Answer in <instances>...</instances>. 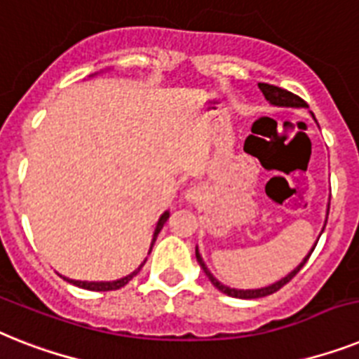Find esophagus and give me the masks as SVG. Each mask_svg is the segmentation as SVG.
Here are the masks:
<instances>
[{
	"label": "esophagus",
	"instance_id": "34e87169",
	"mask_svg": "<svg viewBox=\"0 0 359 359\" xmlns=\"http://www.w3.org/2000/svg\"><path fill=\"white\" fill-rule=\"evenodd\" d=\"M185 198L189 201H198L201 198L200 189H198V187H191V189H189V191L185 192Z\"/></svg>",
	"mask_w": 359,
	"mask_h": 359
}]
</instances>
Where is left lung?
Wrapping results in <instances>:
<instances>
[{"label":"left lung","mask_w":359,"mask_h":359,"mask_svg":"<svg viewBox=\"0 0 359 359\" xmlns=\"http://www.w3.org/2000/svg\"><path fill=\"white\" fill-rule=\"evenodd\" d=\"M259 88H260V91L264 93L266 100H268L269 104L277 106V108H308L306 102H304L301 97H297V95H293L292 91H286V90H283V88H277V86L264 84V82H260ZM312 117H313V114H312ZM328 209H330V205H328ZM328 209H327V216H328ZM325 226H327V222H325ZM323 229H325V227H323ZM316 245H318V240H316V244L312 245L310 253H308L306 257L303 259V262H301L297 268L293 269V271H290L286 277H283V279L277 280V283L269 284V286H264V288H257V290L229 288V286H226V284H222L220 280L216 279L215 275L209 271V268H207L205 262H203V259H201V255H200V251H198V248H196V259H198V262H200L201 268H203V271H205L207 277H209V280L212 283V286L220 290L222 293H226V295H231V297H238V299H259V297H266V295H271V293H275L277 290L283 288L284 284L290 283V280H292L293 277L299 273V269L306 264V260L310 259V255H312V251L316 250Z\"/></svg>","instance_id":"obj_1"}]
</instances>
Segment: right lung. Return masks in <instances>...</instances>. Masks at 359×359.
Instances as JSON below:
<instances>
[{"label": "right lung", "instance_id": "1", "mask_svg": "<svg viewBox=\"0 0 359 359\" xmlns=\"http://www.w3.org/2000/svg\"><path fill=\"white\" fill-rule=\"evenodd\" d=\"M168 216H170V212L165 211L161 216H159L158 220V226H156V231H154V236H152V244H150V251H152V245L154 242H156V238H158L159 231L163 229V226H165V222L168 220ZM147 262V260H144ZM144 262L141 266H139L137 269H133L132 273L126 275V277H123V279H117V280H100V283H95V280H73V279H67V277H64V280H67V283L75 284V286H79V288H84V290H91V292H109V290H119L123 288V286H126V284L130 283V280L135 277V275L139 273V269L143 268ZM62 277V275H60Z\"/></svg>", "mask_w": 359, "mask_h": 359}]
</instances>
